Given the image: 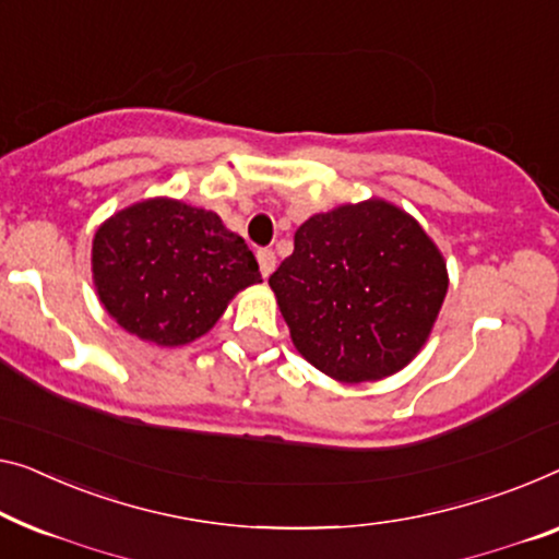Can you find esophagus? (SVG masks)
Segmentation results:
<instances>
[{
    "label": "esophagus",
    "instance_id": "1",
    "mask_svg": "<svg viewBox=\"0 0 559 559\" xmlns=\"http://www.w3.org/2000/svg\"><path fill=\"white\" fill-rule=\"evenodd\" d=\"M258 265H261L263 278H269L273 269H276V253H273V251H258Z\"/></svg>",
    "mask_w": 559,
    "mask_h": 559
}]
</instances>
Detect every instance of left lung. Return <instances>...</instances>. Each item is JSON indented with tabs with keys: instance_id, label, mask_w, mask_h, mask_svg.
<instances>
[{
	"instance_id": "8db88e82",
	"label": "left lung",
	"mask_w": 559,
	"mask_h": 559,
	"mask_svg": "<svg viewBox=\"0 0 559 559\" xmlns=\"http://www.w3.org/2000/svg\"><path fill=\"white\" fill-rule=\"evenodd\" d=\"M296 352L344 384L402 371L435 329L449 288L429 233L384 198L316 213L269 278Z\"/></svg>"
}]
</instances>
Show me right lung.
<instances>
[{
    "mask_svg": "<svg viewBox=\"0 0 559 559\" xmlns=\"http://www.w3.org/2000/svg\"><path fill=\"white\" fill-rule=\"evenodd\" d=\"M93 283L118 326L175 348L205 336L240 290L261 283V271L218 213L155 195L99 223Z\"/></svg>",
    "mask_w": 559,
    "mask_h": 559,
    "instance_id": "1",
    "label": "right lung"
}]
</instances>
